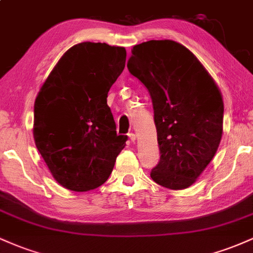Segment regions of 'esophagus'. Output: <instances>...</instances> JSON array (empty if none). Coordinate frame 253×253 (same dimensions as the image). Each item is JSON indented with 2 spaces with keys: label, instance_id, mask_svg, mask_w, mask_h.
Segmentation results:
<instances>
[{
  "label": "esophagus",
  "instance_id": "1",
  "mask_svg": "<svg viewBox=\"0 0 253 253\" xmlns=\"http://www.w3.org/2000/svg\"><path fill=\"white\" fill-rule=\"evenodd\" d=\"M128 136H129V140L132 141V143H134V141L136 140V135L134 134V133H129Z\"/></svg>",
  "mask_w": 253,
  "mask_h": 253
}]
</instances>
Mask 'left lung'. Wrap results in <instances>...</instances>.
I'll return each mask as SVG.
<instances>
[{"label":"left lung","mask_w":253,"mask_h":253,"mask_svg":"<svg viewBox=\"0 0 253 253\" xmlns=\"http://www.w3.org/2000/svg\"><path fill=\"white\" fill-rule=\"evenodd\" d=\"M127 68L152 100L161 159L151 178L172 190L190 187L221 140V92L199 59L172 40L135 45Z\"/></svg>","instance_id":"1"}]
</instances>
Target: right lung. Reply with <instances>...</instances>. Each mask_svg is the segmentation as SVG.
<instances>
[{"mask_svg": "<svg viewBox=\"0 0 253 253\" xmlns=\"http://www.w3.org/2000/svg\"><path fill=\"white\" fill-rule=\"evenodd\" d=\"M126 50L102 42L69 48L34 103L33 135L52 176L66 189L88 191L108 179L127 135L117 134L107 97L125 69Z\"/></svg>", "mask_w": 253, "mask_h": 253, "instance_id": "right-lung-1", "label": "right lung"}]
</instances>
